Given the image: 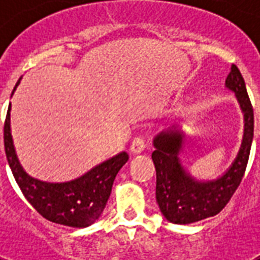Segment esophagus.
<instances>
[{"label":"esophagus","mask_w":260,"mask_h":260,"mask_svg":"<svg viewBox=\"0 0 260 260\" xmlns=\"http://www.w3.org/2000/svg\"><path fill=\"white\" fill-rule=\"evenodd\" d=\"M144 148H146V140H144V136H143V135H138V136L132 140L131 151H132V154H140L142 151H144Z\"/></svg>","instance_id":"34e87169"}]
</instances>
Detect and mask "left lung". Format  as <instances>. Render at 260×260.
Segmentation results:
<instances>
[{
	"instance_id": "1",
	"label": "left lung",
	"mask_w": 260,
	"mask_h": 260,
	"mask_svg": "<svg viewBox=\"0 0 260 260\" xmlns=\"http://www.w3.org/2000/svg\"><path fill=\"white\" fill-rule=\"evenodd\" d=\"M225 85L236 94L246 124L238 158L221 178L204 183L187 175L178 158L183 136L175 128L158 135L154 140L156 202L163 216L174 224H190L220 213L238 190L246 173L254 138V109L236 64L231 66Z\"/></svg>"
}]
</instances>
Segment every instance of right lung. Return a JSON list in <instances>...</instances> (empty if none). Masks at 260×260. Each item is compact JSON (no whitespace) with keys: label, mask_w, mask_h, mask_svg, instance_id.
<instances>
[{"label":"right lung","mask_w":260,"mask_h":260,"mask_svg":"<svg viewBox=\"0 0 260 260\" xmlns=\"http://www.w3.org/2000/svg\"><path fill=\"white\" fill-rule=\"evenodd\" d=\"M9 112L10 105L4 124L5 154L14 179L26 201L46 220L56 224L85 228L97 221L110 196L114 178L129 159L128 154L116 155L74 181L64 183L39 181L29 177L18 163L10 135Z\"/></svg>","instance_id":"right-lung-1"}]
</instances>
